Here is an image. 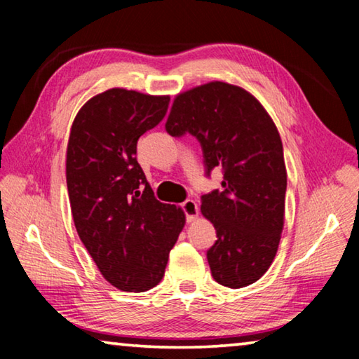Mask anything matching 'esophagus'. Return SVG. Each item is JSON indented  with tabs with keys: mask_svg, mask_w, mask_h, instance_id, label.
<instances>
[{
	"mask_svg": "<svg viewBox=\"0 0 359 359\" xmlns=\"http://www.w3.org/2000/svg\"><path fill=\"white\" fill-rule=\"evenodd\" d=\"M182 210L185 212L187 215V222H194L199 215V209L198 204L193 201V199H187V201L182 204Z\"/></svg>",
	"mask_w": 359,
	"mask_h": 359,
	"instance_id": "esophagus-1",
	"label": "esophagus"
}]
</instances>
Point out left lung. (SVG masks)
<instances>
[{
    "label": "left lung",
    "instance_id": "left-lung-1",
    "mask_svg": "<svg viewBox=\"0 0 359 359\" xmlns=\"http://www.w3.org/2000/svg\"><path fill=\"white\" fill-rule=\"evenodd\" d=\"M165 128L201 142L208 175L223 169L222 190L201 198L218 238L208 250L212 277L228 288L259 280L276 258L287 191L282 139L271 115L247 90L214 81L175 96Z\"/></svg>",
    "mask_w": 359,
    "mask_h": 359
}]
</instances>
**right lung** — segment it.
I'll return each instance as SVG.
<instances>
[{"label":"right lung","instance_id":"add662e5","mask_svg":"<svg viewBox=\"0 0 359 359\" xmlns=\"http://www.w3.org/2000/svg\"><path fill=\"white\" fill-rule=\"evenodd\" d=\"M169 96L111 88L72 121L66 184L77 234L106 280L147 291L165 276L185 214L154 196L136 160L137 139L166 115Z\"/></svg>","mask_w":359,"mask_h":359}]
</instances>
